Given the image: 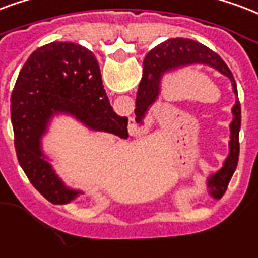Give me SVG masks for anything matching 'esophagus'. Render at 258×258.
I'll return each instance as SVG.
<instances>
[{
    "instance_id": "34e87169",
    "label": "esophagus",
    "mask_w": 258,
    "mask_h": 258,
    "mask_svg": "<svg viewBox=\"0 0 258 258\" xmlns=\"http://www.w3.org/2000/svg\"><path fill=\"white\" fill-rule=\"evenodd\" d=\"M131 134H133V133H131Z\"/></svg>"
}]
</instances>
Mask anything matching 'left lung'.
<instances>
[{"mask_svg":"<svg viewBox=\"0 0 258 258\" xmlns=\"http://www.w3.org/2000/svg\"><path fill=\"white\" fill-rule=\"evenodd\" d=\"M202 64L215 68L231 81L232 90L236 95L235 105L232 106L234 119L230 124V153L223 167L208 179V188L213 198H221L224 196L231 177L234 175L239 158V130H241V104L238 100V90L234 75L217 53L204 46L200 42L184 38H171L160 43L144 60V74L139 83L137 101H135V121L142 124L145 114L149 108L157 101L160 94V86L164 74L169 71L183 68V67Z\"/></svg>","mask_w":258,"mask_h":258,"instance_id":"obj_1","label":"left lung"}]
</instances>
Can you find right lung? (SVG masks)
<instances>
[{
    "instance_id": "add662e5",
    "label": "right lung",
    "mask_w": 258,
    "mask_h": 258,
    "mask_svg": "<svg viewBox=\"0 0 258 258\" xmlns=\"http://www.w3.org/2000/svg\"><path fill=\"white\" fill-rule=\"evenodd\" d=\"M57 113L86 127L128 138V119L113 112L93 51L74 42H51L32 53L11 95L15 149L28 180L47 201L64 205L83 194L67 187L42 152V137Z\"/></svg>"
}]
</instances>
